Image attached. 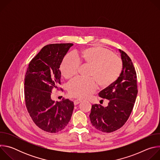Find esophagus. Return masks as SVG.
Returning a JSON list of instances; mask_svg holds the SVG:
<instances>
[{"mask_svg": "<svg viewBox=\"0 0 160 160\" xmlns=\"http://www.w3.org/2000/svg\"><path fill=\"white\" fill-rule=\"evenodd\" d=\"M82 102V101L80 100V99H76V100L74 101V104H75V105H77V104H78L80 102Z\"/></svg>", "mask_w": 160, "mask_h": 160, "instance_id": "obj_1", "label": "esophagus"}]
</instances>
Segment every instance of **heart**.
<instances>
[{
  "label": "heart",
  "instance_id": "1",
  "mask_svg": "<svg viewBox=\"0 0 160 160\" xmlns=\"http://www.w3.org/2000/svg\"><path fill=\"white\" fill-rule=\"evenodd\" d=\"M76 56L67 54L61 62V72L66 79H70L77 74L80 62L91 66L90 77L95 78L103 87L112 83L121 73L122 63L120 59L113 55L109 50L102 47L83 49ZM97 88L98 82L93 78H77L71 81L68 86L71 96L81 99L89 98Z\"/></svg>",
  "mask_w": 160,
  "mask_h": 160
}]
</instances>
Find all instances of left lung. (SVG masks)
<instances>
[{"label":"left lung","mask_w":160,"mask_h":160,"mask_svg":"<svg viewBox=\"0 0 160 160\" xmlns=\"http://www.w3.org/2000/svg\"><path fill=\"white\" fill-rule=\"evenodd\" d=\"M122 70L117 80L99 93L109 101L108 105L93 104L89 115L90 122L98 130L110 133L120 128L127 121L138 95L137 76L129 56L119 49Z\"/></svg>","instance_id":"1"}]
</instances>
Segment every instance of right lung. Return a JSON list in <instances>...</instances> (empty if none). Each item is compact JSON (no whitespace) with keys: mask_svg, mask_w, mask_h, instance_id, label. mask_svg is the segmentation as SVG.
Here are the masks:
<instances>
[{"mask_svg":"<svg viewBox=\"0 0 160 160\" xmlns=\"http://www.w3.org/2000/svg\"><path fill=\"white\" fill-rule=\"evenodd\" d=\"M73 43H54L44 46L30 61L25 77V99L33 122L42 130L58 132L69 123L74 108L69 99L55 102L54 88L59 89L60 65Z\"/></svg>","mask_w":160,"mask_h":160,"instance_id":"add662e5","label":"right lung"}]
</instances>
